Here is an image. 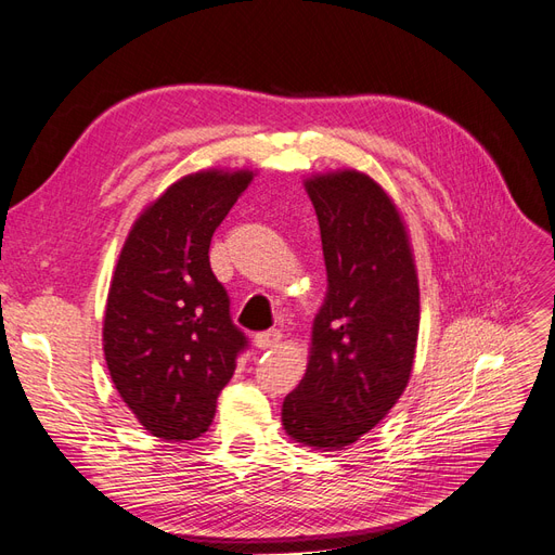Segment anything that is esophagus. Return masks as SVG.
<instances>
[{
	"label": "esophagus",
	"mask_w": 555,
	"mask_h": 555,
	"mask_svg": "<svg viewBox=\"0 0 555 555\" xmlns=\"http://www.w3.org/2000/svg\"><path fill=\"white\" fill-rule=\"evenodd\" d=\"M280 340H282V333L280 331H263V333H259L257 338H255V345L259 349H273V347L280 345Z\"/></svg>",
	"instance_id": "esophagus-1"
}]
</instances>
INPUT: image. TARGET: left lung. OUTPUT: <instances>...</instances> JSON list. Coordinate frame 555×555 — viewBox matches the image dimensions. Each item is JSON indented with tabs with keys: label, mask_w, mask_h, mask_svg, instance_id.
I'll list each match as a JSON object with an SVG mask.
<instances>
[{
	"label": "left lung",
	"mask_w": 555,
	"mask_h": 555,
	"mask_svg": "<svg viewBox=\"0 0 555 555\" xmlns=\"http://www.w3.org/2000/svg\"><path fill=\"white\" fill-rule=\"evenodd\" d=\"M306 190L322 231L328 292L306 377L284 398L282 426L300 444L343 449L402 396L418 335V280L393 201L359 171Z\"/></svg>",
	"instance_id": "left-lung-1"
}]
</instances>
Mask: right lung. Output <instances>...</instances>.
Segmentation results:
<instances>
[{
  "mask_svg": "<svg viewBox=\"0 0 555 555\" xmlns=\"http://www.w3.org/2000/svg\"><path fill=\"white\" fill-rule=\"evenodd\" d=\"M249 180V171L184 176L145 208L117 259L104 354L117 393L155 438H201L249 347L208 257Z\"/></svg>",
  "mask_w": 555,
  "mask_h": 555,
  "instance_id": "1",
  "label": "right lung"
}]
</instances>
